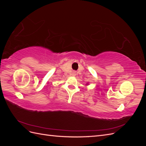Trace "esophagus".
Wrapping results in <instances>:
<instances>
[{"label": "esophagus", "mask_w": 146, "mask_h": 146, "mask_svg": "<svg viewBox=\"0 0 146 146\" xmlns=\"http://www.w3.org/2000/svg\"><path fill=\"white\" fill-rule=\"evenodd\" d=\"M72 76H76V72H73V73H72Z\"/></svg>", "instance_id": "obj_1"}]
</instances>
